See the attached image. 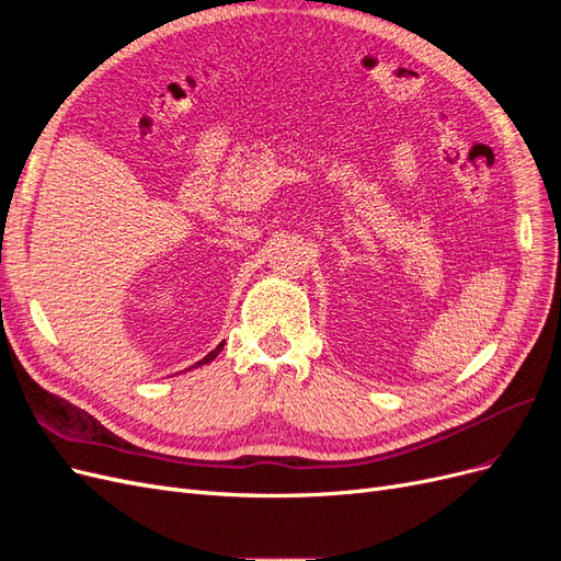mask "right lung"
I'll use <instances>...</instances> for the list:
<instances>
[{"label": "right lung", "instance_id": "obj_1", "mask_svg": "<svg viewBox=\"0 0 561 561\" xmlns=\"http://www.w3.org/2000/svg\"><path fill=\"white\" fill-rule=\"evenodd\" d=\"M222 346H225V342H222V344H219V346H217L215 351H210V353L206 355V358H203V360H198L196 365H206V363H213V360L217 358V353H219V351H222ZM196 365H194V367H196Z\"/></svg>", "mask_w": 561, "mask_h": 561}]
</instances>
